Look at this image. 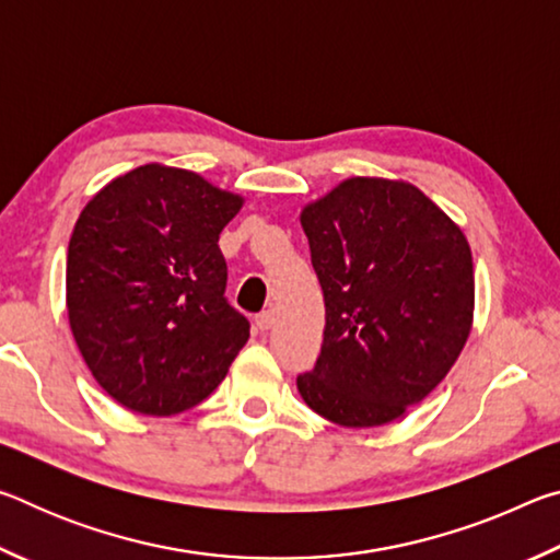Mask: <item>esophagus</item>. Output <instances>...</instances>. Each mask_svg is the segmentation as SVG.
<instances>
[{
	"label": "esophagus",
	"mask_w": 560,
	"mask_h": 560,
	"mask_svg": "<svg viewBox=\"0 0 560 560\" xmlns=\"http://www.w3.org/2000/svg\"><path fill=\"white\" fill-rule=\"evenodd\" d=\"M273 324H277V314H273V311H261V314L254 316V326L259 330H269L273 328Z\"/></svg>",
	"instance_id": "esophagus-1"
}]
</instances>
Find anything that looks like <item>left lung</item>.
<instances>
[{
  "label": "left lung",
  "mask_w": 560,
  "mask_h": 560,
  "mask_svg": "<svg viewBox=\"0 0 560 560\" xmlns=\"http://www.w3.org/2000/svg\"><path fill=\"white\" fill-rule=\"evenodd\" d=\"M301 226L326 326L316 368L296 387L340 428H381L422 402L467 343L469 242L420 187L387 177L343 179L303 205Z\"/></svg>",
  "instance_id": "left-lung-1"
}]
</instances>
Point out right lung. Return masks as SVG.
<instances>
[{"mask_svg": "<svg viewBox=\"0 0 560 560\" xmlns=\"http://www.w3.org/2000/svg\"><path fill=\"white\" fill-rule=\"evenodd\" d=\"M244 197L192 170L148 163L113 177L75 220L66 311L91 375L138 415L200 405L249 340L226 303L220 232Z\"/></svg>", "mask_w": 560, "mask_h": 560, "instance_id": "right-lung-1", "label": "right lung"}]
</instances>
